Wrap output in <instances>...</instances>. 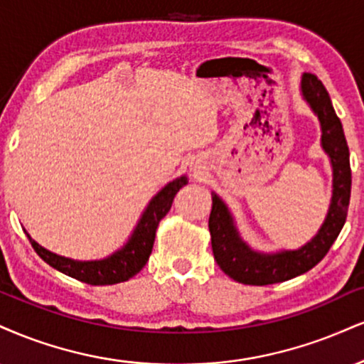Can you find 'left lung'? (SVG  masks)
I'll list each match as a JSON object with an SVG mask.
<instances>
[{"label": "left lung", "instance_id": "1", "mask_svg": "<svg viewBox=\"0 0 364 364\" xmlns=\"http://www.w3.org/2000/svg\"><path fill=\"white\" fill-rule=\"evenodd\" d=\"M305 102L321 122V146L332 166V198L326 220L315 237L295 251L259 252L244 242L234 217L217 193L212 195L208 229L217 264L227 277L244 284H273L307 273L323 259L344 227L351 196V166L343 124L337 118L326 86L315 74L305 73L300 81Z\"/></svg>", "mask_w": 364, "mask_h": 364}]
</instances>
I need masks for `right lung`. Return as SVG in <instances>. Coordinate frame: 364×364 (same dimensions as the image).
<instances>
[{
	"label": "right lung",
	"mask_w": 364,
	"mask_h": 364,
	"mask_svg": "<svg viewBox=\"0 0 364 364\" xmlns=\"http://www.w3.org/2000/svg\"><path fill=\"white\" fill-rule=\"evenodd\" d=\"M186 183V176H179L168 183L154 198L149 201L137 227L134 229L129 240L124 244V247L118 249L105 259L74 261L47 251L41 244L35 242L28 234L27 237L30 239V244H32L35 252L47 264L60 271V273L68 274V277L76 278L87 284H115L127 282L146 266L149 256L152 252V246H154L157 225H159L161 218H164L166 213L171 210V205H173V200L179 188L185 186Z\"/></svg>",
	"instance_id": "obj_1"
}]
</instances>
